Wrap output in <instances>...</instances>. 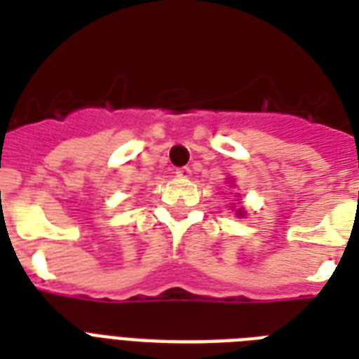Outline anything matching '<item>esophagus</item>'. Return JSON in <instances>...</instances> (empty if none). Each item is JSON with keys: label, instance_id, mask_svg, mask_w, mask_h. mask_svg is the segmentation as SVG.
I'll list each match as a JSON object with an SVG mask.
<instances>
[{"label": "esophagus", "instance_id": "obj_1", "mask_svg": "<svg viewBox=\"0 0 359 359\" xmlns=\"http://www.w3.org/2000/svg\"><path fill=\"white\" fill-rule=\"evenodd\" d=\"M175 175L179 177V179H190L191 177V169L190 168H179L175 171Z\"/></svg>", "mask_w": 359, "mask_h": 359}]
</instances>
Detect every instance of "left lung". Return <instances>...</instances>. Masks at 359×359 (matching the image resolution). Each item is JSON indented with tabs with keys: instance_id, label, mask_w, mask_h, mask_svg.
<instances>
[{
	"instance_id": "obj_1",
	"label": "left lung",
	"mask_w": 359,
	"mask_h": 359,
	"mask_svg": "<svg viewBox=\"0 0 359 359\" xmlns=\"http://www.w3.org/2000/svg\"><path fill=\"white\" fill-rule=\"evenodd\" d=\"M229 184H233V180H229ZM236 197H238V196H236ZM236 216H238V218H244V216H245V208L244 207L236 208Z\"/></svg>"
}]
</instances>
